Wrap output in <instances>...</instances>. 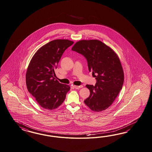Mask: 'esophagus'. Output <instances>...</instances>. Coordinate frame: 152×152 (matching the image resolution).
<instances>
[{"label":"esophagus","instance_id":"obj_1","mask_svg":"<svg viewBox=\"0 0 152 152\" xmlns=\"http://www.w3.org/2000/svg\"><path fill=\"white\" fill-rule=\"evenodd\" d=\"M74 88H75L76 89H79V88H82V85H81V86H74Z\"/></svg>","mask_w":152,"mask_h":152}]
</instances>
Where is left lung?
Here are the masks:
<instances>
[{
  "instance_id": "1",
  "label": "left lung",
  "mask_w": 152,
  "mask_h": 152,
  "mask_svg": "<svg viewBox=\"0 0 152 152\" xmlns=\"http://www.w3.org/2000/svg\"><path fill=\"white\" fill-rule=\"evenodd\" d=\"M72 50L86 58L88 70L97 81L86 85L90 96L84 102L91 110L100 112L111 106L122 89L124 72L119 58L109 46L98 40L77 41Z\"/></svg>"
}]
</instances>
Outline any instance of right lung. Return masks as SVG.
<instances>
[{"instance_id": "right-lung-1", "label": "right lung", "mask_w": 152, "mask_h": 152, "mask_svg": "<svg viewBox=\"0 0 152 152\" xmlns=\"http://www.w3.org/2000/svg\"><path fill=\"white\" fill-rule=\"evenodd\" d=\"M74 42L57 39L42 46L34 54L26 74V84L39 104L46 110H54L61 104L70 87L55 78V69L66 49Z\"/></svg>"}]
</instances>
